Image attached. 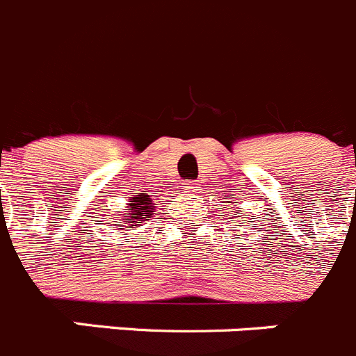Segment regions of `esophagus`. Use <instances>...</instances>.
I'll return each instance as SVG.
<instances>
[{"mask_svg": "<svg viewBox=\"0 0 356 356\" xmlns=\"http://www.w3.org/2000/svg\"><path fill=\"white\" fill-rule=\"evenodd\" d=\"M184 188L185 192H195V191H200V184H197V181H187Z\"/></svg>", "mask_w": 356, "mask_h": 356, "instance_id": "1", "label": "esophagus"}]
</instances>
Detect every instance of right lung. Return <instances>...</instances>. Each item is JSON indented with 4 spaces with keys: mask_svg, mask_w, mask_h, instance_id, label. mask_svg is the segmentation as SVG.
Returning a JSON list of instances; mask_svg holds the SVG:
<instances>
[{
    "mask_svg": "<svg viewBox=\"0 0 356 356\" xmlns=\"http://www.w3.org/2000/svg\"><path fill=\"white\" fill-rule=\"evenodd\" d=\"M155 208V203H153L148 194H136L127 203V210L122 211L120 217H116V220H114L116 224H111V226H118L116 227V233L118 234L145 226L152 218Z\"/></svg>",
    "mask_w": 356,
    "mask_h": 356,
    "instance_id": "right-lung-1",
    "label": "right lung"
}]
</instances>
